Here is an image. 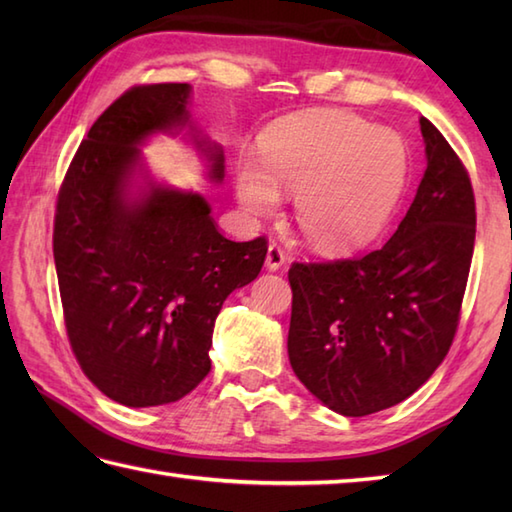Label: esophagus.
<instances>
[{"instance_id":"1","label":"esophagus","mask_w":512,"mask_h":512,"mask_svg":"<svg viewBox=\"0 0 512 512\" xmlns=\"http://www.w3.org/2000/svg\"><path fill=\"white\" fill-rule=\"evenodd\" d=\"M286 264V250L279 244H268V253H266V266L268 270H279Z\"/></svg>"}]
</instances>
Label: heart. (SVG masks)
<instances>
[{
	"label": "heart",
	"mask_w": 512,
	"mask_h": 512,
	"mask_svg": "<svg viewBox=\"0 0 512 512\" xmlns=\"http://www.w3.org/2000/svg\"><path fill=\"white\" fill-rule=\"evenodd\" d=\"M262 162L244 160L237 198L253 215L279 206V189L295 193V220L321 250H352L376 237L407 184L409 156L402 138L365 118L323 110L273 127Z\"/></svg>",
	"instance_id": "heart-1"
}]
</instances>
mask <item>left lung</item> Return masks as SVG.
Here are the masks:
<instances>
[{"mask_svg":"<svg viewBox=\"0 0 512 512\" xmlns=\"http://www.w3.org/2000/svg\"><path fill=\"white\" fill-rule=\"evenodd\" d=\"M427 171L387 242L350 259L295 262L288 356L323 405L361 418L429 380L458 332L475 244L469 171L420 118Z\"/></svg>","mask_w":512,"mask_h":512,"instance_id":"8db88e82","label":"left lung"}]
</instances>
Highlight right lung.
Segmentation results:
<instances>
[{
	"label": "right lung",
	"instance_id": "obj_1",
	"mask_svg": "<svg viewBox=\"0 0 512 512\" xmlns=\"http://www.w3.org/2000/svg\"><path fill=\"white\" fill-rule=\"evenodd\" d=\"M187 83H143L107 107L76 149L54 213L65 332L83 374L127 407L176 402L211 372L224 299L264 266L268 242L226 239L198 193L127 200L136 145L189 121ZM211 178H224L220 147Z\"/></svg>",
	"mask_w": 512,
	"mask_h": 512
}]
</instances>
